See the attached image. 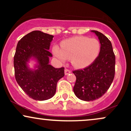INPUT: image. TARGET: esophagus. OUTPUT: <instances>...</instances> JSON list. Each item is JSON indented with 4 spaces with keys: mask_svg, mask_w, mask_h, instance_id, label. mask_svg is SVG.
Returning a JSON list of instances; mask_svg holds the SVG:
<instances>
[{
    "mask_svg": "<svg viewBox=\"0 0 131 131\" xmlns=\"http://www.w3.org/2000/svg\"><path fill=\"white\" fill-rule=\"evenodd\" d=\"M71 72V71L70 70H68V69H65V70H64V74H65V75H68V74H70Z\"/></svg>",
    "mask_w": 131,
    "mask_h": 131,
    "instance_id": "34e87169",
    "label": "esophagus"
}]
</instances>
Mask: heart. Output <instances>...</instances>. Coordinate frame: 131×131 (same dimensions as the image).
I'll return each instance as SVG.
<instances>
[{"label": "heart", "instance_id": "heart-1", "mask_svg": "<svg viewBox=\"0 0 131 131\" xmlns=\"http://www.w3.org/2000/svg\"><path fill=\"white\" fill-rule=\"evenodd\" d=\"M100 51V43L97 39L84 36L68 39L61 43V48L55 46L53 52L61 61L71 59V64L78 68H85L94 62Z\"/></svg>", "mask_w": 131, "mask_h": 131}]
</instances>
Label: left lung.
I'll return each instance as SVG.
<instances>
[{
    "label": "left lung",
    "mask_w": 131,
    "mask_h": 131,
    "mask_svg": "<svg viewBox=\"0 0 131 131\" xmlns=\"http://www.w3.org/2000/svg\"><path fill=\"white\" fill-rule=\"evenodd\" d=\"M95 33L101 44L99 56L92 63L73 71L76 77L73 91L78 98L93 101L103 95L112 84L115 73V55L110 40L97 31Z\"/></svg>",
    "instance_id": "left-lung-1"
}]
</instances>
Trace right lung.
<instances>
[{
	"mask_svg": "<svg viewBox=\"0 0 131 131\" xmlns=\"http://www.w3.org/2000/svg\"><path fill=\"white\" fill-rule=\"evenodd\" d=\"M53 36L40 31H34L23 37L18 42L13 59L15 76L17 83L30 98L46 100L56 92L57 82L64 76V68H55L49 64L50 42ZM36 58L37 70H29L27 61Z\"/></svg>",
	"mask_w": 131,
	"mask_h": 131,
	"instance_id": "right-lung-1",
	"label": "right lung"
}]
</instances>
